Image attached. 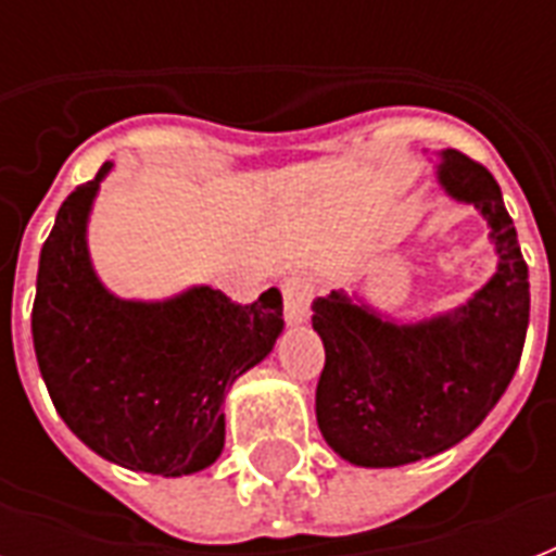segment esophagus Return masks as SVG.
<instances>
[{
    "label": "esophagus",
    "mask_w": 556,
    "mask_h": 556,
    "mask_svg": "<svg viewBox=\"0 0 556 556\" xmlns=\"http://www.w3.org/2000/svg\"><path fill=\"white\" fill-rule=\"evenodd\" d=\"M282 296H286V317L291 326L308 323L312 317V300H314V282L303 274L286 279L282 286Z\"/></svg>",
    "instance_id": "1"
}]
</instances>
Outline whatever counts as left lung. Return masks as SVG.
Listing matches in <instances>:
<instances>
[{
  "mask_svg": "<svg viewBox=\"0 0 556 556\" xmlns=\"http://www.w3.org/2000/svg\"><path fill=\"white\" fill-rule=\"evenodd\" d=\"M439 159L447 195L473 204L491 227L496 274L465 305L418 323L389 320L343 291L314 303L326 346L317 424L357 467L409 465L467 439L505 395L526 346L528 265L500 185L458 150Z\"/></svg>",
  "mask_w": 556,
  "mask_h": 556,
  "instance_id": "1",
  "label": "left lung"
}]
</instances>
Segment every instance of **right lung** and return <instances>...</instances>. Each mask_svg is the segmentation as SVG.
<instances>
[{
  "label": "right lung",
  "instance_id": "right-lung-1",
  "mask_svg": "<svg viewBox=\"0 0 556 556\" xmlns=\"http://www.w3.org/2000/svg\"><path fill=\"white\" fill-rule=\"evenodd\" d=\"M106 161L63 201L37 270L34 352L65 427L106 462L190 476L225 447L227 389L282 334V294L251 305L192 286L169 300H121L91 268L86 227Z\"/></svg>",
  "mask_w": 556,
  "mask_h": 556
}]
</instances>
